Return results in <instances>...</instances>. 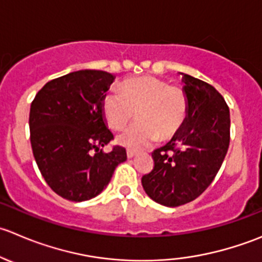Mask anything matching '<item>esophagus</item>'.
Segmentation results:
<instances>
[{
	"label": "esophagus",
	"instance_id": "esophagus-1",
	"mask_svg": "<svg viewBox=\"0 0 262 262\" xmlns=\"http://www.w3.org/2000/svg\"><path fill=\"white\" fill-rule=\"evenodd\" d=\"M137 154L136 150H131V149H127V158L130 159V158H134L135 155Z\"/></svg>",
	"mask_w": 262,
	"mask_h": 262
}]
</instances>
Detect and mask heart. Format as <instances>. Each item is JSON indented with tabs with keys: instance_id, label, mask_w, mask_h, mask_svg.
I'll list each match as a JSON object with an SVG mask.
<instances>
[{
	"instance_id": "obj_1",
	"label": "heart",
	"mask_w": 262,
	"mask_h": 262,
	"mask_svg": "<svg viewBox=\"0 0 262 262\" xmlns=\"http://www.w3.org/2000/svg\"><path fill=\"white\" fill-rule=\"evenodd\" d=\"M102 112L113 130H121L136 112L139 118L118 140L128 147L147 146L159 137L168 140L182 127L187 116V98L177 86L151 76L127 79L120 93L111 90L103 97Z\"/></svg>"
}]
</instances>
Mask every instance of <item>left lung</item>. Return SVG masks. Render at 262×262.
Returning <instances> with one entry per match:
<instances>
[{"instance_id": "1", "label": "left lung", "mask_w": 262, "mask_h": 262, "mask_svg": "<svg viewBox=\"0 0 262 262\" xmlns=\"http://www.w3.org/2000/svg\"><path fill=\"white\" fill-rule=\"evenodd\" d=\"M182 75L187 116L169 142L151 154L154 168L142 187L160 205H185L209 187L229 146V108L208 82Z\"/></svg>"}]
</instances>
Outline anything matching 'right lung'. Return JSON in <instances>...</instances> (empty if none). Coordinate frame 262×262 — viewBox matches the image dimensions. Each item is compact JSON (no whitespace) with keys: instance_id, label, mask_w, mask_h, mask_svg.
Segmentation results:
<instances>
[{"instance_id":"obj_1","label":"right lung","mask_w":262,"mask_h":262,"mask_svg":"<svg viewBox=\"0 0 262 262\" xmlns=\"http://www.w3.org/2000/svg\"><path fill=\"white\" fill-rule=\"evenodd\" d=\"M115 75L80 70L47 82L30 105V142L49 187L66 200L86 201L108 186L125 147H103L113 139L102 100Z\"/></svg>"}]
</instances>
